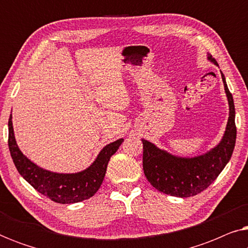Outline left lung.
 Instances as JSON below:
<instances>
[{"mask_svg":"<svg viewBox=\"0 0 248 248\" xmlns=\"http://www.w3.org/2000/svg\"><path fill=\"white\" fill-rule=\"evenodd\" d=\"M208 60L218 65L211 55H208ZM221 78L229 104V118L225 134L215 148L196 157H177L142 139L144 175L158 191L178 198L199 194L215 182L232 158L237 134L235 105L222 72Z\"/></svg>","mask_w":248,"mask_h":248,"instance_id":"1","label":"left lung"}]
</instances>
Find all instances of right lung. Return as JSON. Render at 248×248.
Here are the masks:
<instances>
[{
	"label": "right lung",
	"instance_id": "right-lung-1",
	"mask_svg": "<svg viewBox=\"0 0 248 248\" xmlns=\"http://www.w3.org/2000/svg\"><path fill=\"white\" fill-rule=\"evenodd\" d=\"M123 141L120 139L101 149L96 160L84 170L76 174H60L38 167L22 154L15 138L12 115L9 118V149L19 174L36 191L61 204L78 203L94 195L104 181L108 161Z\"/></svg>",
	"mask_w": 248,
	"mask_h": 248
}]
</instances>
